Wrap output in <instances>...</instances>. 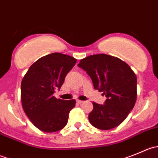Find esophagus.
Masks as SVG:
<instances>
[{
	"instance_id": "obj_1",
	"label": "esophagus",
	"mask_w": 158,
	"mask_h": 158,
	"mask_svg": "<svg viewBox=\"0 0 158 158\" xmlns=\"http://www.w3.org/2000/svg\"><path fill=\"white\" fill-rule=\"evenodd\" d=\"M76 102L78 103V104H82V102H84L83 101H82V100H79V99H77L76 100Z\"/></svg>"
}]
</instances>
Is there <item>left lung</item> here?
<instances>
[{"instance_id":"obj_1","label":"left lung","mask_w":158,"mask_h":158,"mask_svg":"<svg viewBox=\"0 0 158 158\" xmlns=\"http://www.w3.org/2000/svg\"><path fill=\"white\" fill-rule=\"evenodd\" d=\"M78 66L86 71L95 89L102 92L107 99L104 105L92 102L89 113L91 125L109 130L124 122L137 99V77L125 62L107 54L89 56Z\"/></svg>"}]
</instances>
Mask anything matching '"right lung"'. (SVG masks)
<instances>
[{"mask_svg": "<svg viewBox=\"0 0 158 158\" xmlns=\"http://www.w3.org/2000/svg\"><path fill=\"white\" fill-rule=\"evenodd\" d=\"M76 59L53 52L36 60L21 82V102L32 123L44 132H56L66 126L69 113L76 100L56 98V89H60L66 74L76 65Z\"/></svg>", "mask_w": 158, "mask_h": 158, "instance_id": "add662e5", "label": "right lung"}]
</instances>
